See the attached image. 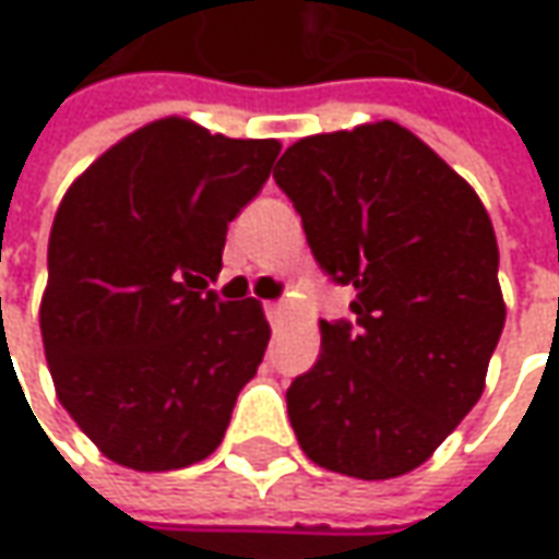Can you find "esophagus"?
I'll list each match as a JSON object with an SVG mask.
<instances>
[{
  "instance_id": "esophagus-1",
  "label": "esophagus",
  "mask_w": 559,
  "mask_h": 559,
  "mask_svg": "<svg viewBox=\"0 0 559 559\" xmlns=\"http://www.w3.org/2000/svg\"><path fill=\"white\" fill-rule=\"evenodd\" d=\"M264 313H267L271 323H280L283 313H286V305H283V301H267V305H264Z\"/></svg>"
}]
</instances>
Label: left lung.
<instances>
[{"instance_id": "obj_1", "label": "left lung", "mask_w": 559, "mask_h": 559, "mask_svg": "<svg viewBox=\"0 0 559 559\" xmlns=\"http://www.w3.org/2000/svg\"><path fill=\"white\" fill-rule=\"evenodd\" d=\"M273 178L310 252L354 288L286 391L305 455L357 480L415 471L477 406L504 329L498 242L474 187L391 119L310 134Z\"/></svg>"}]
</instances>
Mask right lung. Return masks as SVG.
I'll list each match as a JSON object with an SVG mask.
<instances>
[{"label": "right lung", "mask_w": 559, "mask_h": 559, "mask_svg": "<svg viewBox=\"0 0 559 559\" xmlns=\"http://www.w3.org/2000/svg\"><path fill=\"white\" fill-rule=\"evenodd\" d=\"M276 153L273 138L239 141L168 116L63 193L39 329L61 406L110 462L178 471L224 440L271 325L261 301H221L205 286Z\"/></svg>", "instance_id": "obj_1"}]
</instances>
